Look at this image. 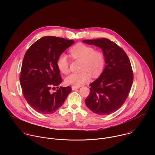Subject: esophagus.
<instances>
[{
    "mask_svg": "<svg viewBox=\"0 0 155 155\" xmlns=\"http://www.w3.org/2000/svg\"><path fill=\"white\" fill-rule=\"evenodd\" d=\"M78 88H79V87H76V86H72V90H75L77 89H78Z\"/></svg>",
    "mask_w": 155,
    "mask_h": 155,
    "instance_id": "esophagus-1",
    "label": "esophagus"
}]
</instances>
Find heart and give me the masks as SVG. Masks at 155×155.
I'll use <instances>...</instances> for the list:
<instances>
[{
  "label": "heart",
  "instance_id": "heart-1",
  "mask_svg": "<svg viewBox=\"0 0 155 155\" xmlns=\"http://www.w3.org/2000/svg\"><path fill=\"white\" fill-rule=\"evenodd\" d=\"M69 52L73 59L81 61V71L72 73L66 77L65 82L67 84L79 87L89 81L91 75L96 78L102 72L105 60L101 51L82 43H78L71 48ZM69 64L68 56L64 53L61 54L56 61L58 69L64 74L69 72Z\"/></svg>",
  "mask_w": 155,
  "mask_h": 155
}]
</instances>
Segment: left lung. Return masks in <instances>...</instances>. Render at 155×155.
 <instances>
[{
  "label": "left lung",
  "mask_w": 155,
  "mask_h": 155,
  "mask_svg": "<svg viewBox=\"0 0 155 155\" xmlns=\"http://www.w3.org/2000/svg\"><path fill=\"white\" fill-rule=\"evenodd\" d=\"M83 42L101 48L106 64L100 77L90 84L86 105L97 115L111 114L122 106L130 90L134 77L130 60L122 48L108 38Z\"/></svg>",
  "instance_id": "8db88e82"
}]
</instances>
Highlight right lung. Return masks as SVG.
<instances>
[{
  "instance_id": "1",
  "label": "right lung",
  "mask_w": 155,
  "mask_h": 155,
  "mask_svg": "<svg viewBox=\"0 0 155 155\" xmlns=\"http://www.w3.org/2000/svg\"><path fill=\"white\" fill-rule=\"evenodd\" d=\"M74 43L64 38L45 36L33 43L25 53L19 80L25 99L36 112H55L72 91L70 86H61L53 93L51 89L58 87L62 81L57 59Z\"/></svg>"
}]
</instances>
